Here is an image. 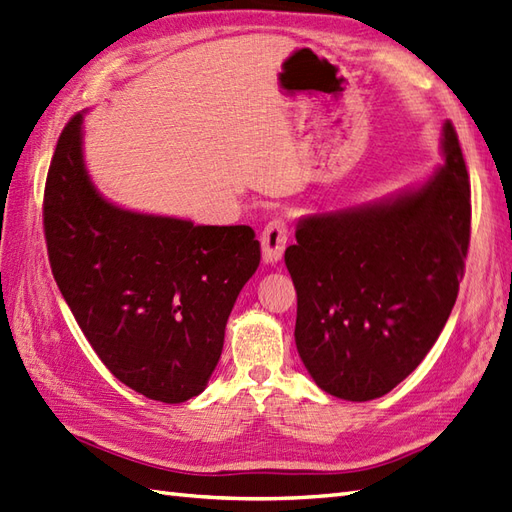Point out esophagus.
<instances>
[{
    "mask_svg": "<svg viewBox=\"0 0 512 512\" xmlns=\"http://www.w3.org/2000/svg\"><path fill=\"white\" fill-rule=\"evenodd\" d=\"M287 238H290V225L283 218H274L261 231V251H264L266 264H277L283 257Z\"/></svg>",
    "mask_w": 512,
    "mask_h": 512,
    "instance_id": "34e87169",
    "label": "esophagus"
}]
</instances>
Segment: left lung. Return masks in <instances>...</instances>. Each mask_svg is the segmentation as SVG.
I'll return each mask as SVG.
<instances>
[{"instance_id": "8db88e82", "label": "left lung", "mask_w": 512, "mask_h": 512, "mask_svg": "<svg viewBox=\"0 0 512 512\" xmlns=\"http://www.w3.org/2000/svg\"><path fill=\"white\" fill-rule=\"evenodd\" d=\"M445 164L393 199L303 218L285 266L298 296L296 348L335 398H381L437 342L465 274L471 190L454 125Z\"/></svg>"}]
</instances>
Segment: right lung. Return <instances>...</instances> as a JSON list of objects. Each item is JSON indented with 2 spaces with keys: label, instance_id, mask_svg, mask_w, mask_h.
<instances>
[{
  "label": "right lung",
  "instance_id": "obj_1",
  "mask_svg": "<svg viewBox=\"0 0 512 512\" xmlns=\"http://www.w3.org/2000/svg\"><path fill=\"white\" fill-rule=\"evenodd\" d=\"M82 121L77 112L64 125L47 173L51 272L123 385L151 400L186 402L207 387L235 298L259 266L255 231L112 205L86 173Z\"/></svg>",
  "mask_w": 512,
  "mask_h": 512
}]
</instances>
